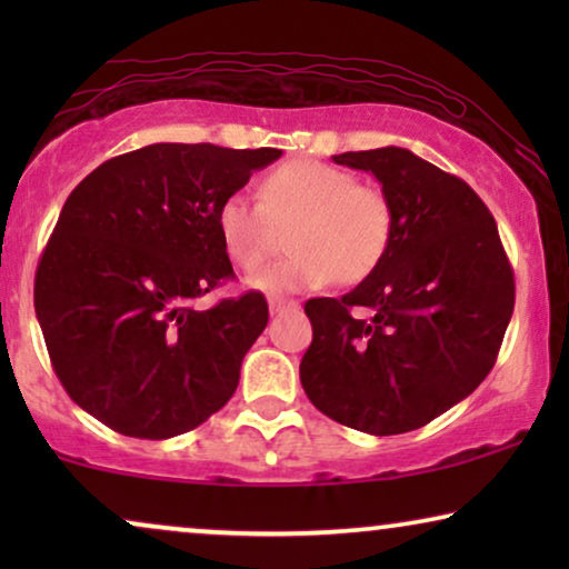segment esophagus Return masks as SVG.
<instances>
[{
	"mask_svg": "<svg viewBox=\"0 0 569 569\" xmlns=\"http://www.w3.org/2000/svg\"><path fill=\"white\" fill-rule=\"evenodd\" d=\"M298 308V302L290 300V298H279V295H274V298H269V310L271 313H282V310H295Z\"/></svg>",
	"mask_w": 569,
	"mask_h": 569,
	"instance_id": "34e87169",
	"label": "esophagus"
}]
</instances>
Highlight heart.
<instances>
[{
	"mask_svg": "<svg viewBox=\"0 0 569 569\" xmlns=\"http://www.w3.org/2000/svg\"><path fill=\"white\" fill-rule=\"evenodd\" d=\"M256 201L230 193L217 209V230L236 267L253 271L282 246L290 256L248 277L261 292H302L362 282L393 238V204L376 183L321 160H290L263 176Z\"/></svg>",
	"mask_w": 569,
	"mask_h": 569,
	"instance_id": "heart-1",
	"label": "heart"
}]
</instances>
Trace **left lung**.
Instances as JSON below:
<instances>
[{
    "label": "left lung",
    "instance_id": "1",
    "mask_svg": "<svg viewBox=\"0 0 569 569\" xmlns=\"http://www.w3.org/2000/svg\"><path fill=\"white\" fill-rule=\"evenodd\" d=\"M370 170L393 204L378 269L341 298H313L300 383L318 411L401 435L466 399L495 368L516 279L495 217L458 176L401 147L333 154Z\"/></svg>",
    "mask_w": 569,
    "mask_h": 569
}]
</instances>
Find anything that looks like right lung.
<instances>
[{
    "label": "right lung",
    "mask_w": 569,
    "mask_h": 569,
    "mask_svg": "<svg viewBox=\"0 0 569 569\" xmlns=\"http://www.w3.org/2000/svg\"><path fill=\"white\" fill-rule=\"evenodd\" d=\"M282 150L150 144L92 170L69 193L36 269V316L53 372L111 430L166 440L236 393L267 329L261 292L197 310L232 274L217 209Z\"/></svg>",
    "instance_id": "obj_1"
}]
</instances>
